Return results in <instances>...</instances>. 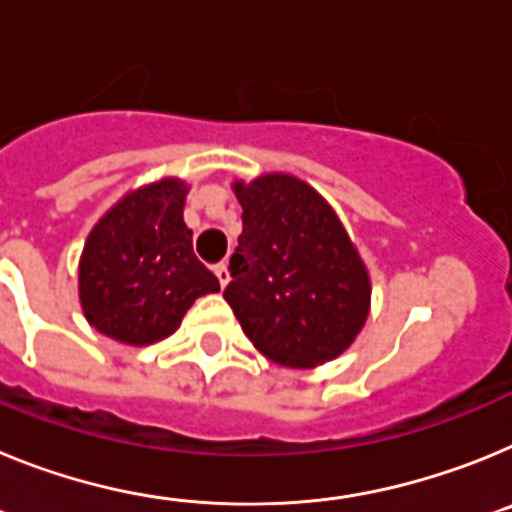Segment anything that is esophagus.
<instances>
[{"label":"esophagus","mask_w":512,"mask_h":512,"mask_svg":"<svg viewBox=\"0 0 512 512\" xmlns=\"http://www.w3.org/2000/svg\"><path fill=\"white\" fill-rule=\"evenodd\" d=\"M215 277H217V282H220V287H228V282H230L228 264H217L215 266Z\"/></svg>","instance_id":"esophagus-1"}]
</instances>
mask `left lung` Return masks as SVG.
<instances>
[{
	"label": "left lung",
	"instance_id": "1",
	"mask_svg": "<svg viewBox=\"0 0 512 512\" xmlns=\"http://www.w3.org/2000/svg\"><path fill=\"white\" fill-rule=\"evenodd\" d=\"M243 233L225 300L261 354L323 364L351 346L369 315V274L336 212L305 182L266 174L235 182Z\"/></svg>",
	"mask_w": 512,
	"mask_h": 512
}]
</instances>
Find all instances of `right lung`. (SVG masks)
Segmentation results:
<instances>
[{"mask_svg": "<svg viewBox=\"0 0 512 512\" xmlns=\"http://www.w3.org/2000/svg\"><path fill=\"white\" fill-rule=\"evenodd\" d=\"M187 187L176 179L143 187L94 225L79 264V297L89 323L120 343L148 346L171 336L184 312L220 289L194 256L184 225Z\"/></svg>", "mask_w": 512, "mask_h": 512, "instance_id": "right-lung-1", "label": "right lung"}]
</instances>
